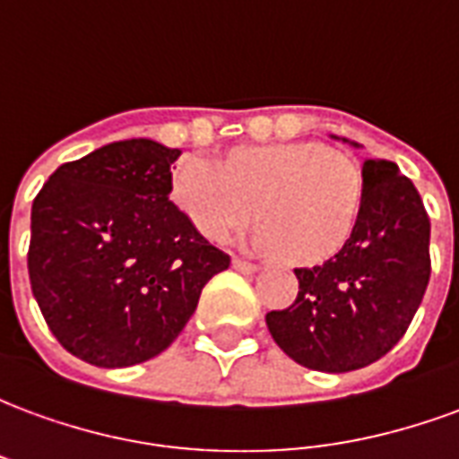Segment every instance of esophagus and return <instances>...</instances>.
Here are the masks:
<instances>
[{"label":"esophagus","mask_w":459,"mask_h":459,"mask_svg":"<svg viewBox=\"0 0 459 459\" xmlns=\"http://www.w3.org/2000/svg\"><path fill=\"white\" fill-rule=\"evenodd\" d=\"M233 270H238L243 275H253V273H258L260 265H255V263H246V260L240 258H233Z\"/></svg>","instance_id":"1"}]
</instances>
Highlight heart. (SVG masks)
Instances as JSON below:
<instances>
[{
  "instance_id": "1",
  "label": "heart",
  "mask_w": 459,
  "mask_h": 459,
  "mask_svg": "<svg viewBox=\"0 0 459 459\" xmlns=\"http://www.w3.org/2000/svg\"><path fill=\"white\" fill-rule=\"evenodd\" d=\"M171 199L201 236L221 240L253 213L250 248L292 265L334 258L356 233L364 177L351 157L317 142L236 147L226 161L186 154L171 171Z\"/></svg>"
}]
</instances>
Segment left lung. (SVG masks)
<instances>
[{
  "label": "left lung",
  "instance_id": "8db88e82",
  "mask_svg": "<svg viewBox=\"0 0 459 459\" xmlns=\"http://www.w3.org/2000/svg\"><path fill=\"white\" fill-rule=\"evenodd\" d=\"M361 177L364 209L351 240L322 265L295 270L298 299L265 315L275 344L312 371L344 374L388 354L430 280V219L413 181L385 160H364Z\"/></svg>",
  "mask_w": 459,
  "mask_h": 459
}]
</instances>
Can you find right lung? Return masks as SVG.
Here are the masks:
<instances>
[{
	"label": "right lung",
	"instance_id": "add662e5",
	"mask_svg": "<svg viewBox=\"0 0 459 459\" xmlns=\"http://www.w3.org/2000/svg\"><path fill=\"white\" fill-rule=\"evenodd\" d=\"M181 150L147 137L61 164L31 206L29 280L46 325L88 364L161 354L230 258L169 201Z\"/></svg>",
	"mask_w": 459,
	"mask_h": 459
}]
</instances>
